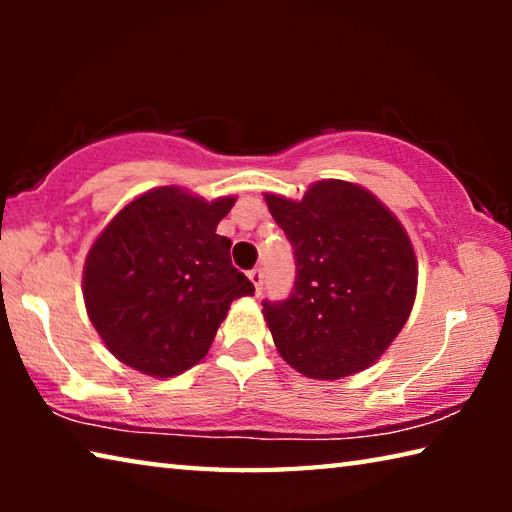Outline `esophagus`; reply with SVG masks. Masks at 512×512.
Returning a JSON list of instances; mask_svg holds the SVG:
<instances>
[{
  "label": "esophagus",
  "instance_id": "34e87169",
  "mask_svg": "<svg viewBox=\"0 0 512 512\" xmlns=\"http://www.w3.org/2000/svg\"><path fill=\"white\" fill-rule=\"evenodd\" d=\"M248 277H250V282L255 284V291H257V293L262 291V284H264V271H262V266L250 268V271H248Z\"/></svg>",
  "mask_w": 512,
  "mask_h": 512
}]
</instances>
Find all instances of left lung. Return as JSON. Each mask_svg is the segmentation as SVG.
<instances>
[{"label": "left lung", "instance_id": "left-lung-1", "mask_svg": "<svg viewBox=\"0 0 512 512\" xmlns=\"http://www.w3.org/2000/svg\"><path fill=\"white\" fill-rule=\"evenodd\" d=\"M293 248L287 300H264L277 352L311 379L375 363L411 314L418 262L402 223L359 185L323 180L302 201L266 194Z\"/></svg>", "mask_w": 512, "mask_h": 512}]
</instances>
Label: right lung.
<instances>
[{
	"label": "right lung",
	"instance_id": "add662e5",
	"mask_svg": "<svg viewBox=\"0 0 512 512\" xmlns=\"http://www.w3.org/2000/svg\"><path fill=\"white\" fill-rule=\"evenodd\" d=\"M235 198L205 203L178 187H158L128 203L90 248L83 271L88 316L126 366L173 377L201 361L230 302L253 296L232 266L216 225Z\"/></svg>",
	"mask_w": 512,
	"mask_h": 512
}]
</instances>
